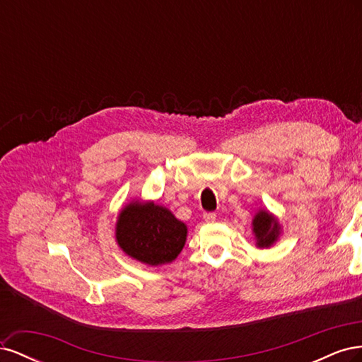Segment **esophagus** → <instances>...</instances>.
Wrapping results in <instances>:
<instances>
[{"label":"esophagus","instance_id":"34e87169","mask_svg":"<svg viewBox=\"0 0 362 362\" xmlns=\"http://www.w3.org/2000/svg\"><path fill=\"white\" fill-rule=\"evenodd\" d=\"M216 213H204V221L206 223H213L216 221Z\"/></svg>","mask_w":362,"mask_h":362}]
</instances>
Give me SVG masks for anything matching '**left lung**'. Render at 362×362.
Here are the masks:
<instances>
[{"label":"left lung","instance_id":"1","mask_svg":"<svg viewBox=\"0 0 362 362\" xmlns=\"http://www.w3.org/2000/svg\"><path fill=\"white\" fill-rule=\"evenodd\" d=\"M254 233L259 247H269L279 235V225L267 211H259L254 218Z\"/></svg>","mask_w":362,"mask_h":362}]
</instances>
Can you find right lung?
Instances as JSON below:
<instances>
[{
    "instance_id": "1",
    "label": "right lung",
    "mask_w": 362,
    "mask_h": 362,
    "mask_svg": "<svg viewBox=\"0 0 362 362\" xmlns=\"http://www.w3.org/2000/svg\"><path fill=\"white\" fill-rule=\"evenodd\" d=\"M187 237V226L168 208L129 204L119 214L116 240L127 255L149 266L166 264L178 257Z\"/></svg>"
}]
</instances>
